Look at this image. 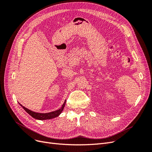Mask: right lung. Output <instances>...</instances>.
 I'll use <instances>...</instances> for the list:
<instances>
[{
    "label": "right lung",
    "mask_w": 152,
    "mask_h": 152,
    "mask_svg": "<svg viewBox=\"0 0 152 152\" xmlns=\"http://www.w3.org/2000/svg\"><path fill=\"white\" fill-rule=\"evenodd\" d=\"M65 103H66V100L65 101V102H64V103L63 104L62 107L59 110H56V111L51 112L49 113H45L34 112L33 111H31V110L25 108V107H23L21 104H20L21 106L23 108L27 113H28L29 115H30L32 117L35 118V119H37V120L43 121V120H48V119H52L55 117H58L63 110V108H64V107H65Z\"/></svg>",
    "instance_id": "add662e5"
}]
</instances>
